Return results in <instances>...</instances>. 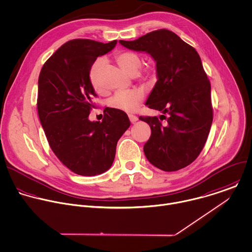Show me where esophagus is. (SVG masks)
Instances as JSON below:
<instances>
[{
    "mask_svg": "<svg viewBox=\"0 0 252 252\" xmlns=\"http://www.w3.org/2000/svg\"><path fill=\"white\" fill-rule=\"evenodd\" d=\"M128 117H129V119H130V121H131V123H132V124H134L135 122H137V121H138V117H137L136 115L129 114V115H128Z\"/></svg>",
    "mask_w": 252,
    "mask_h": 252,
    "instance_id": "1",
    "label": "esophagus"
}]
</instances>
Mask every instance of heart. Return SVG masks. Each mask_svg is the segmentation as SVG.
<instances>
[{
    "label": "heart",
    "mask_w": 252,
    "mask_h": 252,
    "mask_svg": "<svg viewBox=\"0 0 252 252\" xmlns=\"http://www.w3.org/2000/svg\"><path fill=\"white\" fill-rule=\"evenodd\" d=\"M115 60L119 66L130 75L137 74L138 78L143 82H151L155 77V69L147 66L141 69L142 58L141 56L133 51H120L115 54ZM105 61L103 58H97L92 64L89 71V79L93 88L100 92V73L104 67ZM144 99V93L141 90H132L125 92L116 93L110 99L109 105L112 108L119 109L125 112L135 111L142 100Z\"/></svg>",
    "instance_id": "b5f03b06"
}]
</instances>
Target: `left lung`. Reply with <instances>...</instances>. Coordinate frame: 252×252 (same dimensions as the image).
Returning a JSON list of instances; mask_svg holds the SVG:
<instances>
[{
    "mask_svg": "<svg viewBox=\"0 0 252 252\" xmlns=\"http://www.w3.org/2000/svg\"><path fill=\"white\" fill-rule=\"evenodd\" d=\"M134 51L149 53L157 65L158 82L149 95V108L168 114L163 126L157 116H140L151 127L144 146L148 160L163 171L193 162L203 150L212 121L211 84L197 51L168 30L149 32L133 41H119Z\"/></svg>",
    "mask_w": 252,
    "mask_h": 252,
    "instance_id": "8db88e82",
    "label": "left lung"
}]
</instances>
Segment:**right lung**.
Listing matches in <instances>:
<instances>
[{"mask_svg": "<svg viewBox=\"0 0 252 252\" xmlns=\"http://www.w3.org/2000/svg\"><path fill=\"white\" fill-rule=\"evenodd\" d=\"M117 43L73 39L43 65L38 79L37 110L53 153L73 172L93 176L110 168L116 145L130 126L127 114L106 107L102 121H90L96 94L89 71L94 61Z\"/></svg>", "mask_w": 252, "mask_h": 252, "instance_id": "add662e5", "label": "right lung"}]
</instances>
